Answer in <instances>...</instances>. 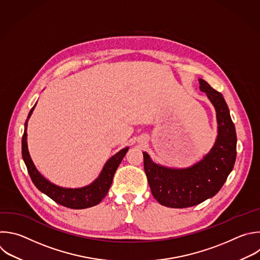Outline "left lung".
<instances>
[{
	"instance_id": "left-lung-1",
	"label": "left lung",
	"mask_w": 260,
	"mask_h": 260,
	"mask_svg": "<svg viewBox=\"0 0 260 260\" xmlns=\"http://www.w3.org/2000/svg\"><path fill=\"white\" fill-rule=\"evenodd\" d=\"M200 90L215 108L216 141L202 160L187 168H169L155 163L148 153L144 155V169L153 197L170 208H187L213 197L223 186L234 168L237 156V135L229 107L222 95L204 79Z\"/></svg>"
}]
</instances>
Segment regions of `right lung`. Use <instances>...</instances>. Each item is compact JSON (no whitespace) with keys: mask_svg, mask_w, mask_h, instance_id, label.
Instances as JSON below:
<instances>
[{"mask_svg":"<svg viewBox=\"0 0 260 260\" xmlns=\"http://www.w3.org/2000/svg\"><path fill=\"white\" fill-rule=\"evenodd\" d=\"M36 106V105H35ZM35 106L28 113L27 119L24 124V133L22 136V158L27 167L29 177L35 186L56 203L71 208V209H84L99 204L107 195L109 188L112 184L115 171L126 154L128 147L121 149L118 153L112 156L104 165L99 177L89 186L82 188H62L56 186L45 179L35 166L27 148V121L35 109Z\"/></svg>","mask_w":260,"mask_h":260,"instance_id":"add662e5","label":"right lung"}]
</instances>
